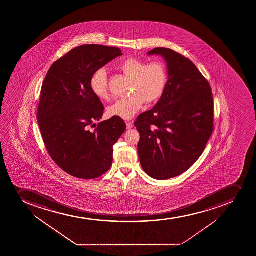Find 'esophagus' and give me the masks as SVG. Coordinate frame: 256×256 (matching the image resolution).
Wrapping results in <instances>:
<instances>
[{
	"label": "esophagus",
	"mask_w": 256,
	"mask_h": 256,
	"mask_svg": "<svg viewBox=\"0 0 256 256\" xmlns=\"http://www.w3.org/2000/svg\"><path fill=\"white\" fill-rule=\"evenodd\" d=\"M126 130H131V128H132V126H134V124L131 122H126Z\"/></svg>",
	"instance_id": "1"
}]
</instances>
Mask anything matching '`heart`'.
Returning <instances> with one entry per match:
<instances>
[{"label": "heart", "instance_id": "b5f03b06", "mask_svg": "<svg viewBox=\"0 0 256 256\" xmlns=\"http://www.w3.org/2000/svg\"><path fill=\"white\" fill-rule=\"evenodd\" d=\"M118 69L132 79L130 98L121 99L108 108L111 116L124 120L134 118L141 110L145 102L152 104L162 96L168 82L167 66L162 62L147 64L142 59L130 58L122 62ZM90 89L102 101L110 99L108 80L104 69L95 72L90 79Z\"/></svg>", "mask_w": 256, "mask_h": 256}]
</instances>
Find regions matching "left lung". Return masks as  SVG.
<instances>
[{"mask_svg":"<svg viewBox=\"0 0 256 256\" xmlns=\"http://www.w3.org/2000/svg\"><path fill=\"white\" fill-rule=\"evenodd\" d=\"M167 62L168 80L154 108L138 116V151L142 170L155 180L177 177L204 150L214 131V99L207 79L192 61L170 48H158Z\"/></svg>","mask_w":256,"mask_h":256,"instance_id":"left-lung-1","label":"left lung"}]
</instances>
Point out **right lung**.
Wrapping results in <instances>:
<instances>
[{
	"mask_svg": "<svg viewBox=\"0 0 256 256\" xmlns=\"http://www.w3.org/2000/svg\"><path fill=\"white\" fill-rule=\"evenodd\" d=\"M122 55L118 48L78 46L56 60L44 79L36 115L42 137L54 162L74 177L94 180L108 172L112 147L126 130L116 116L94 124L104 106L90 89L92 74Z\"/></svg>",
	"mask_w": 256,
	"mask_h": 256,
	"instance_id": "obj_1",
	"label": "right lung"
}]
</instances>
